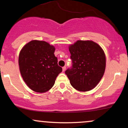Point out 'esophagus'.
I'll use <instances>...</instances> for the list:
<instances>
[{
    "label": "esophagus",
    "instance_id": "1",
    "mask_svg": "<svg viewBox=\"0 0 128 128\" xmlns=\"http://www.w3.org/2000/svg\"><path fill=\"white\" fill-rule=\"evenodd\" d=\"M66 69V66H64V67H62V72H65Z\"/></svg>",
    "mask_w": 128,
    "mask_h": 128
}]
</instances>
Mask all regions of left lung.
<instances>
[{"label": "left lung", "instance_id": "1", "mask_svg": "<svg viewBox=\"0 0 128 128\" xmlns=\"http://www.w3.org/2000/svg\"><path fill=\"white\" fill-rule=\"evenodd\" d=\"M72 67L65 72L73 88L87 92L96 86L105 72V55L99 44L92 41H77L69 46Z\"/></svg>", "mask_w": 128, "mask_h": 128}]
</instances>
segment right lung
Wrapping results in <instances>:
<instances>
[{
	"label": "right lung",
	"instance_id": "add662e5",
	"mask_svg": "<svg viewBox=\"0 0 128 128\" xmlns=\"http://www.w3.org/2000/svg\"><path fill=\"white\" fill-rule=\"evenodd\" d=\"M55 48L44 41L32 40L19 54L20 73L28 86L34 92H44L54 86L62 72L54 55Z\"/></svg>",
	"mask_w": 128,
	"mask_h": 128
}]
</instances>
